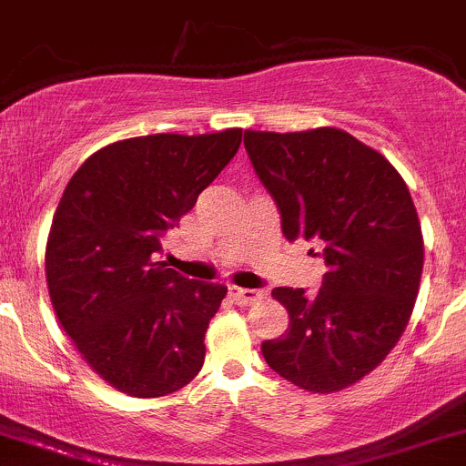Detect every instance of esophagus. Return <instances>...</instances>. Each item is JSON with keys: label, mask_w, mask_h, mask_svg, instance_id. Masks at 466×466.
Here are the masks:
<instances>
[{"label": "esophagus", "mask_w": 466, "mask_h": 466, "mask_svg": "<svg viewBox=\"0 0 466 466\" xmlns=\"http://www.w3.org/2000/svg\"><path fill=\"white\" fill-rule=\"evenodd\" d=\"M259 298H261V290L241 289V286H229V299H232L234 304L250 307V304H255Z\"/></svg>", "instance_id": "34e87169"}]
</instances>
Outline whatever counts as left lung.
<instances>
[{"mask_svg":"<svg viewBox=\"0 0 466 466\" xmlns=\"http://www.w3.org/2000/svg\"><path fill=\"white\" fill-rule=\"evenodd\" d=\"M243 144L281 232L320 241L327 266L313 295L272 290L290 322L263 359L307 392L350 388L383 363L415 309L424 237L410 191L379 150L331 126L246 130Z\"/></svg>","mask_w":466,"mask_h":466,"instance_id":"1","label":"left lung"}]
</instances>
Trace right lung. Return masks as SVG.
I'll return each mask as SVG.
<instances>
[{"label": "right lung", "instance_id": "obj_1", "mask_svg": "<svg viewBox=\"0 0 466 466\" xmlns=\"http://www.w3.org/2000/svg\"><path fill=\"white\" fill-rule=\"evenodd\" d=\"M238 146L241 128L121 139L65 187L46 238L49 298L83 360L119 392L167 397L203 368L205 331L228 289L167 268L162 237Z\"/></svg>", "mask_w": 466, "mask_h": 466}]
</instances>
